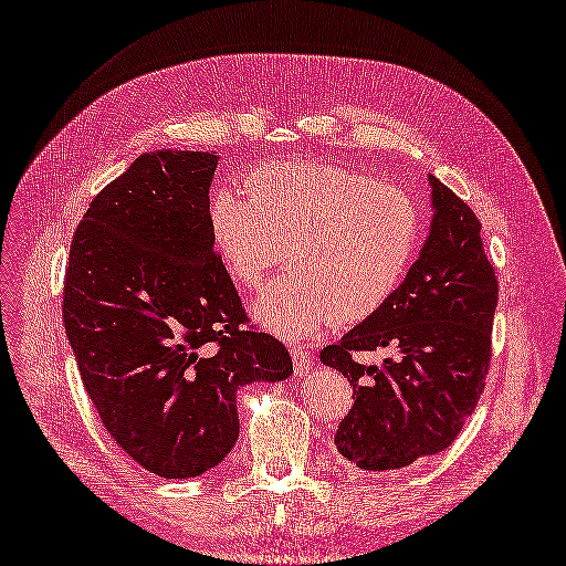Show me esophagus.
Listing matches in <instances>:
<instances>
[{"label":"esophagus","mask_w":566,"mask_h":566,"mask_svg":"<svg viewBox=\"0 0 566 566\" xmlns=\"http://www.w3.org/2000/svg\"><path fill=\"white\" fill-rule=\"evenodd\" d=\"M293 369H295V375L297 377H307V371L312 369V357L307 355V350H302V348H293Z\"/></svg>","instance_id":"34e87169"}]
</instances>
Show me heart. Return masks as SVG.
I'll return each mask as SVG.
<instances>
[{
  "label": "heart",
  "mask_w": 566,
  "mask_h": 566,
  "mask_svg": "<svg viewBox=\"0 0 566 566\" xmlns=\"http://www.w3.org/2000/svg\"><path fill=\"white\" fill-rule=\"evenodd\" d=\"M250 195L216 187L209 226L230 279L254 291L285 259L252 314L283 338L377 314L416 259L422 213L408 191L326 160L259 165Z\"/></svg>",
  "instance_id": "b5f03b06"
}]
</instances>
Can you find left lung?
<instances>
[{
    "label": "left lung",
    "mask_w": 566,
    "mask_h": 566,
    "mask_svg": "<svg viewBox=\"0 0 566 566\" xmlns=\"http://www.w3.org/2000/svg\"><path fill=\"white\" fill-rule=\"evenodd\" d=\"M432 228L394 297L322 350L348 377L355 403L334 442L363 471H394L434 457L475 410L492 355L497 275L482 250L480 220L430 177ZM387 349L379 366L355 352Z\"/></svg>",
    "instance_id": "8db88e82"
}]
</instances>
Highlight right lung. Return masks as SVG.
Listing matches in <instances>:
<instances>
[{"label":"right lung","instance_id":"add662e5","mask_svg":"<svg viewBox=\"0 0 566 566\" xmlns=\"http://www.w3.org/2000/svg\"><path fill=\"white\" fill-rule=\"evenodd\" d=\"M216 165L206 150L139 156L69 247L62 314L86 394L119 449L160 478L218 465L240 434L238 389L293 375L213 250Z\"/></svg>","mask_w":566,"mask_h":566}]
</instances>
